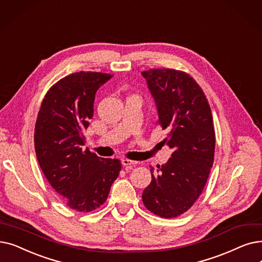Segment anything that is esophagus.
Instances as JSON below:
<instances>
[{
  "label": "esophagus",
  "instance_id": "34e87169",
  "mask_svg": "<svg viewBox=\"0 0 262 262\" xmlns=\"http://www.w3.org/2000/svg\"><path fill=\"white\" fill-rule=\"evenodd\" d=\"M137 164H138V162L130 161V159H127V158L122 159V165L123 166H136Z\"/></svg>",
  "mask_w": 262,
  "mask_h": 262
}]
</instances>
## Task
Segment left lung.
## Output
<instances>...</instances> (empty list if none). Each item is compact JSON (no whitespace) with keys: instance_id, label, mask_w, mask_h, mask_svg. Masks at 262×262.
Returning <instances> with one entry per match:
<instances>
[{"instance_id":"obj_1","label":"left lung","mask_w":262,"mask_h":262,"mask_svg":"<svg viewBox=\"0 0 262 262\" xmlns=\"http://www.w3.org/2000/svg\"><path fill=\"white\" fill-rule=\"evenodd\" d=\"M141 75L156 101L157 123L168 130L164 141L172 149L157 174L151 167L152 181L142 201L159 217L173 219L192 207L208 181L215 151L212 112L202 89L187 73L154 68Z\"/></svg>"}]
</instances>
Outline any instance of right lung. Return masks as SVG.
I'll list each match as a JSON object with an SVG mask.
<instances>
[{"label": "right lung", "instance_id": "right-lung-1", "mask_svg": "<svg viewBox=\"0 0 262 262\" xmlns=\"http://www.w3.org/2000/svg\"><path fill=\"white\" fill-rule=\"evenodd\" d=\"M111 77L96 72L68 75L48 90L38 111L34 144L39 166L52 188L77 212L99 208L121 171L119 159L82 150L95 93Z\"/></svg>", "mask_w": 262, "mask_h": 262}]
</instances>
